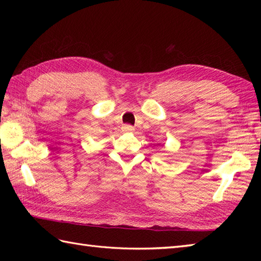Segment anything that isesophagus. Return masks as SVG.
Here are the masks:
<instances>
[{
    "instance_id": "34e87169",
    "label": "esophagus",
    "mask_w": 261,
    "mask_h": 261,
    "mask_svg": "<svg viewBox=\"0 0 261 261\" xmlns=\"http://www.w3.org/2000/svg\"><path fill=\"white\" fill-rule=\"evenodd\" d=\"M122 130H123L124 132H132V131L135 130V127L132 126V125L126 124V125H123V126H122Z\"/></svg>"
}]
</instances>
